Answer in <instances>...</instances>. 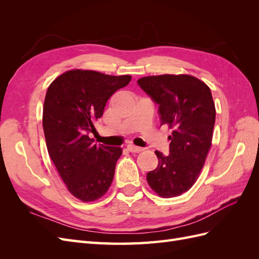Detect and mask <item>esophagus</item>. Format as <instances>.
I'll return each mask as SVG.
<instances>
[{
	"label": "esophagus",
	"instance_id": "esophagus-1",
	"mask_svg": "<svg viewBox=\"0 0 259 259\" xmlns=\"http://www.w3.org/2000/svg\"><path fill=\"white\" fill-rule=\"evenodd\" d=\"M127 149H128V151H131V152H135V153H138V152H140V151H143V150H144L143 148L137 147V146H134V145H128V146H127Z\"/></svg>",
	"mask_w": 259,
	"mask_h": 259
}]
</instances>
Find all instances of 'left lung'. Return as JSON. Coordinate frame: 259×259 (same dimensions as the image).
<instances>
[{
    "label": "left lung",
    "mask_w": 259,
    "mask_h": 259,
    "mask_svg": "<svg viewBox=\"0 0 259 259\" xmlns=\"http://www.w3.org/2000/svg\"><path fill=\"white\" fill-rule=\"evenodd\" d=\"M137 83L159 105L161 124L174 130L169 154L155 151L159 164L147 182L160 197H177L197 182L211 145L216 111L210 90L187 74L145 76Z\"/></svg>",
    "instance_id": "8db88e82"
}]
</instances>
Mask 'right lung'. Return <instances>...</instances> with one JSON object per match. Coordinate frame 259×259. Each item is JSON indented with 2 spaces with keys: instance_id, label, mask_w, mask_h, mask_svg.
<instances>
[{
  "instance_id": "right-lung-1",
  "label": "right lung",
  "mask_w": 259,
  "mask_h": 259,
  "mask_svg": "<svg viewBox=\"0 0 259 259\" xmlns=\"http://www.w3.org/2000/svg\"><path fill=\"white\" fill-rule=\"evenodd\" d=\"M131 75H108L71 70L59 75L46 92L43 130L48 151L70 193L84 202L108 191L122 148L97 145L89 137L112 94Z\"/></svg>"
}]
</instances>
